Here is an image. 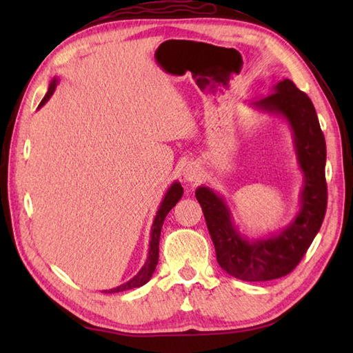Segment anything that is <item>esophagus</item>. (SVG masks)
I'll return each instance as SVG.
<instances>
[{
    "label": "esophagus",
    "instance_id": "obj_1",
    "mask_svg": "<svg viewBox=\"0 0 353 353\" xmlns=\"http://www.w3.org/2000/svg\"><path fill=\"white\" fill-rule=\"evenodd\" d=\"M183 174H185V177L188 179V181H191V182H192V181H196V179H197L196 170H192V168H186Z\"/></svg>",
    "mask_w": 353,
    "mask_h": 353
}]
</instances>
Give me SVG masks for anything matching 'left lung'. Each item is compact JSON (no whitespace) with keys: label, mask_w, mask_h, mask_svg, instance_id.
<instances>
[{"label":"left lung","mask_w":353,"mask_h":353,"mask_svg":"<svg viewBox=\"0 0 353 353\" xmlns=\"http://www.w3.org/2000/svg\"><path fill=\"white\" fill-rule=\"evenodd\" d=\"M256 106L282 114L294 132L299 162L305 172L302 209L296 220L279 236L249 243L232 228L228 208L214 191L203 186L196 191L220 267L247 282L272 281L290 274L308 252L327 206L326 142L310 97L285 79L277 83L273 94L256 101Z\"/></svg>","instance_id":"obj_1"}]
</instances>
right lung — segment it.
I'll use <instances>...</instances> for the list:
<instances>
[{
	"label": "right lung",
	"mask_w": 353,
	"mask_h": 353,
	"mask_svg": "<svg viewBox=\"0 0 353 353\" xmlns=\"http://www.w3.org/2000/svg\"><path fill=\"white\" fill-rule=\"evenodd\" d=\"M56 81H57L56 79L51 81V85L48 88V92L45 94V97H43L41 104H39V108L43 106V104L47 103L50 97L52 95V92H54ZM182 194H183L182 185L177 183V182L168 190L167 196H165L163 201L161 203V208H159V211H157V215H156L154 223H153L152 241H150V252H148V258H147V262L144 264V267L141 268V272L137 276H134L132 281H129V282L124 283V285H119V287L110 290L109 292H119V291L138 288V287H142V285L148 282V279H150V277H152L154 268L157 265V259H159V238H161V229H162L163 220H165V216H167V214L171 211V209L176 206L177 201L181 200ZM104 292H106V291H104Z\"/></svg>",
	"instance_id": "right-lung-1"
}]
</instances>
